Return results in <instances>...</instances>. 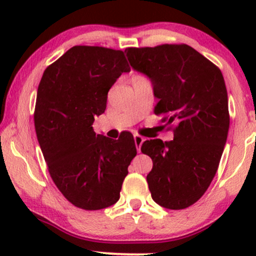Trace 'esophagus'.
Wrapping results in <instances>:
<instances>
[{"label":"esophagus","instance_id":"obj_1","mask_svg":"<svg viewBox=\"0 0 256 256\" xmlns=\"http://www.w3.org/2000/svg\"><path fill=\"white\" fill-rule=\"evenodd\" d=\"M134 144H136V148H137V152H140V146H142V143H143V137L140 136V134H134Z\"/></svg>","mask_w":256,"mask_h":256}]
</instances>
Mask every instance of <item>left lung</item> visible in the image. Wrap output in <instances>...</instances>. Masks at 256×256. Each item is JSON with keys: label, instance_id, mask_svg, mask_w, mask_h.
Wrapping results in <instances>:
<instances>
[{"label": "left lung", "instance_id": "8db88e82", "mask_svg": "<svg viewBox=\"0 0 256 256\" xmlns=\"http://www.w3.org/2000/svg\"><path fill=\"white\" fill-rule=\"evenodd\" d=\"M134 71L152 82L154 113L174 122L173 140H146L152 160L146 176L152 198L161 207L184 210L212 183L228 138L230 118L224 77L216 64L186 44L126 48Z\"/></svg>", "mask_w": 256, "mask_h": 256}]
</instances>
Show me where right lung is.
<instances>
[{"label":"right lung","instance_id":"right-lung-1","mask_svg":"<svg viewBox=\"0 0 256 256\" xmlns=\"http://www.w3.org/2000/svg\"><path fill=\"white\" fill-rule=\"evenodd\" d=\"M125 72L130 67L122 50L76 46L46 67L38 85V142L52 179L76 207L98 210L116 204L137 154L131 134L110 140L92 128Z\"/></svg>","mask_w":256,"mask_h":256}]
</instances>
